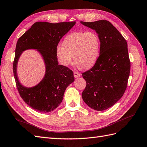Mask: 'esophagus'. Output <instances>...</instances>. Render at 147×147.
I'll list each match as a JSON object with an SVG mask.
<instances>
[{
	"label": "esophagus",
	"instance_id": "1",
	"mask_svg": "<svg viewBox=\"0 0 147 147\" xmlns=\"http://www.w3.org/2000/svg\"><path fill=\"white\" fill-rule=\"evenodd\" d=\"M74 77L75 78H78V77H80L81 76L80 74H79V73H78L77 72H74Z\"/></svg>",
	"mask_w": 147,
	"mask_h": 147
}]
</instances>
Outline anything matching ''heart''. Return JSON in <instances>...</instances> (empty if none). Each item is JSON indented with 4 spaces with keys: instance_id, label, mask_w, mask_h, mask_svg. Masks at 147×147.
Segmentation results:
<instances>
[{
    "instance_id": "obj_1",
    "label": "heart",
    "mask_w": 147,
    "mask_h": 147,
    "mask_svg": "<svg viewBox=\"0 0 147 147\" xmlns=\"http://www.w3.org/2000/svg\"><path fill=\"white\" fill-rule=\"evenodd\" d=\"M100 48V40L94 31H79L68 34L63 42V47L56 48V56L64 66L71 63L72 56L75 64L80 70H88L95 64Z\"/></svg>"
}]
</instances>
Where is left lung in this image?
I'll return each instance as SVG.
<instances>
[{
    "label": "left lung",
    "mask_w": 147,
    "mask_h": 147,
    "mask_svg": "<svg viewBox=\"0 0 147 147\" xmlns=\"http://www.w3.org/2000/svg\"><path fill=\"white\" fill-rule=\"evenodd\" d=\"M80 23L95 30L100 40V55L96 63L82 74L86 82L82 98L91 109L102 111L116 104L126 91L131 69L127 44L108 21Z\"/></svg>",
    "instance_id": "obj_1"
}]
</instances>
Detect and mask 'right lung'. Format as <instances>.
Instances as JSON below:
<instances>
[{
	"label": "right lung",
	"instance_id": "obj_1",
	"mask_svg": "<svg viewBox=\"0 0 147 147\" xmlns=\"http://www.w3.org/2000/svg\"><path fill=\"white\" fill-rule=\"evenodd\" d=\"M75 23V21L36 22L17 42L13 65L16 85L21 98L38 112L48 113L56 109L63 100L65 89L75 80L72 70L58 64L56 48L60 40ZM29 49H37L41 55L46 69L41 82L31 88L22 86L17 75L19 57L24 51Z\"/></svg>",
	"mask_w": 147,
	"mask_h": 147
}]
</instances>
